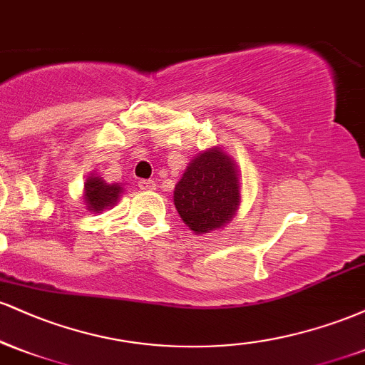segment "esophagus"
Segmentation results:
<instances>
[{
    "label": "esophagus",
    "instance_id": "34e87169",
    "mask_svg": "<svg viewBox=\"0 0 365 365\" xmlns=\"http://www.w3.org/2000/svg\"><path fill=\"white\" fill-rule=\"evenodd\" d=\"M139 187L142 190H154V188H156V182H154V180H140Z\"/></svg>",
    "mask_w": 365,
    "mask_h": 365
}]
</instances>
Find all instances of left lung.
<instances>
[{
    "label": "left lung",
    "instance_id": "1",
    "mask_svg": "<svg viewBox=\"0 0 365 365\" xmlns=\"http://www.w3.org/2000/svg\"><path fill=\"white\" fill-rule=\"evenodd\" d=\"M173 202L183 223L195 235L223 228L242 202L240 171L235 159L220 145L197 154L175 185Z\"/></svg>",
    "mask_w": 365,
    "mask_h": 365
}]
</instances>
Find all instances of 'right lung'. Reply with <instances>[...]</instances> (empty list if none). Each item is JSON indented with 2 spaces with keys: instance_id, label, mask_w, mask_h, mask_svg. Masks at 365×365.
Listing matches in <instances>:
<instances>
[{
  "instance_id": "1",
  "label": "right lung",
  "mask_w": 365,
  "mask_h": 365,
  "mask_svg": "<svg viewBox=\"0 0 365 365\" xmlns=\"http://www.w3.org/2000/svg\"><path fill=\"white\" fill-rule=\"evenodd\" d=\"M123 194V187L120 183H106L103 177L91 173L83 183L82 199L86 202L87 211L91 212H103L106 209H111L120 200V195Z\"/></svg>"
}]
</instances>
